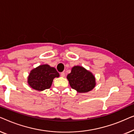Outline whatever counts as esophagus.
<instances>
[{
  "label": "esophagus",
  "instance_id": "1",
  "mask_svg": "<svg viewBox=\"0 0 134 134\" xmlns=\"http://www.w3.org/2000/svg\"><path fill=\"white\" fill-rule=\"evenodd\" d=\"M61 76L62 77H64L65 76V73L64 72H61Z\"/></svg>",
  "mask_w": 134,
  "mask_h": 134
}]
</instances>
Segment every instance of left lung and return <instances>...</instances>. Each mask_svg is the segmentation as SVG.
Returning <instances> with one entry per match:
<instances>
[{
	"label": "left lung",
	"instance_id": "obj_1",
	"mask_svg": "<svg viewBox=\"0 0 134 134\" xmlns=\"http://www.w3.org/2000/svg\"><path fill=\"white\" fill-rule=\"evenodd\" d=\"M67 78L70 86L79 93H86L92 90L96 85L95 78L90 71L81 66H74Z\"/></svg>",
	"mask_w": 134,
	"mask_h": 134
}]
</instances>
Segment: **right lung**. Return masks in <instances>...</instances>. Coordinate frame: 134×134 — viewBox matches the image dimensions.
Listing matches in <instances>:
<instances>
[{"label":"right lung","mask_w":134,"mask_h":134,"mask_svg":"<svg viewBox=\"0 0 134 134\" xmlns=\"http://www.w3.org/2000/svg\"><path fill=\"white\" fill-rule=\"evenodd\" d=\"M59 76L55 68L47 64L41 65L30 71L28 83L33 89L42 91L50 88L53 79Z\"/></svg>","instance_id":"add662e5"}]
</instances>
